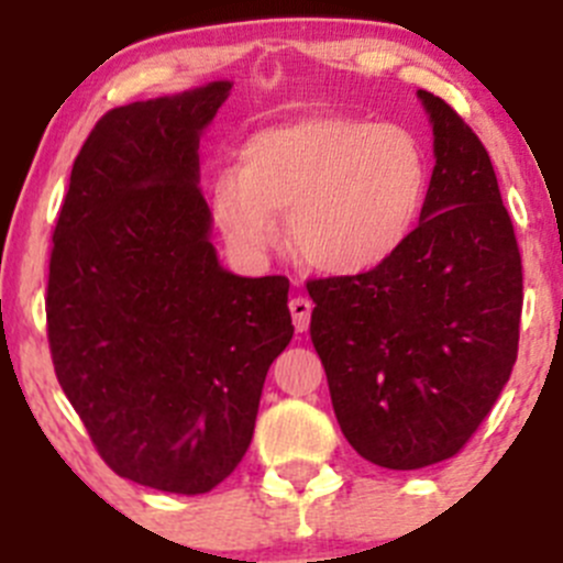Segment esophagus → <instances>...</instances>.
I'll list each match as a JSON object with an SVG mask.
<instances>
[{"label":"esophagus","instance_id":"1","mask_svg":"<svg viewBox=\"0 0 563 563\" xmlns=\"http://www.w3.org/2000/svg\"><path fill=\"white\" fill-rule=\"evenodd\" d=\"M288 310H291L294 327H297V332H308L310 310H313V302H310V299H305V297H294L291 302H288Z\"/></svg>","mask_w":563,"mask_h":563}]
</instances>
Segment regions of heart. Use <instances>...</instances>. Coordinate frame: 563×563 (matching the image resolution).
Masks as SVG:
<instances>
[{"instance_id":"heart-1","label":"heart","mask_w":563,"mask_h":563,"mask_svg":"<svg viewBox=\"0 0 563 563\" xmlns=\"http://www.w3.org/2000/svg\"><path fill=\"white\" fill-rule=\"evenodd\" d=\"M430 196L422 141L395 122L308 113L255 130L240 168H220L209 190L212 220L245 255L288 236L310 269L362 277L406 250Z\"/></svg>"}]
</instances>
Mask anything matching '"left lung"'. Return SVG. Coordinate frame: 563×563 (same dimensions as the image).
<instances>
[{"label":"left lung","instance_id":"8db88e82","mask_svg":"<svg viewBox=\"0 0 563 563\" xmlns=\"http://www.w3.org/2000/svg\"><path fill=\"white\" fill-rule=\"evenodd\" d=\"M417 95L435 155L417 234L373 275L308 283L340 430L391 471L468 444L509 382L523 310V264L490 155L455 108Z\"/></svg>","mask_w":563,"mask_h":563}]
</instances>
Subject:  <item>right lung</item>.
<instances>
[{"mask_svg": "<svg viewBox=\"0 0 563 563\" xmlns=\"http://www.w3.org/2000/svg\"><path fill=\"white\" fill-rule=\"evenodd\" d=\"M231 81L119 106L70 172L48 264L56 378L124 479L198 496L245 457L266 371L291 343L288 280L209 242L198 141Z\"/></svg>", "mask_w": 563, "mask_h": 563, "instance_id": "obj_1", "label": "right lung"}]
</instances>
